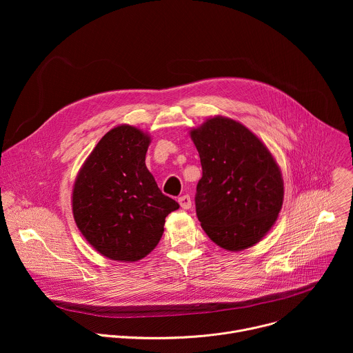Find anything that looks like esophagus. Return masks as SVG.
<instances>
[{
    "mask_svg": "<svg viewBox=\"0 0 353 353\" xmlns=\"http://www.w3.org/2000/svg\"><path fill=\"white\" fill-rule=\"evenodd\" d=\"M179 204L183 210H190L191 208V198L190 195H183L179 198Z\"/></svg>",
    "mask_w": 353,
    "mask_h": 353,
    "instance_id": "esophagus-1",
    "label": "esophagus"
}]
</instances>
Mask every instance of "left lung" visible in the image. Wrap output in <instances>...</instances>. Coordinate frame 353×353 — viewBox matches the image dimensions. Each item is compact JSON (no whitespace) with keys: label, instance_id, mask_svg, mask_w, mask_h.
<instances>
[{"label":"left lung","instance_id":"1","mask_svg":"<svg viewBox=\"0 0 353 353\" xmlns=\"http://www.w3.org/2000/svg\"><path fill=\"white\" fill-rule=\"evenodd\" d=\"M203 177L195 210L208 237L229 251L257 244L274 226L283 204L281 169L264 142L223 116L190 131Z\"/></svg>","mask_w":353,"mask_h":353}]
</instances>
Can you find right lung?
Wrapping results in <instances>:
<instances>
[{
	"label": "right lung",
	"mask_w": 353,
	"mask_h": 353,
	"mask_svg": "<svg viewBox=\"0 0 353 353\" xmlns=\"http://www.w3.org/2000/svg\"><path fill=\"white\" fill-rule=\"evenodd\" d=\"M149 134L121 124L97 142L72 188V214L86 241L102 256L135 263L152 251L165 218L179 204L162 194L146 169Z\"/></svg>",
	"instance_id": "add662e5"
}]
</instances>
